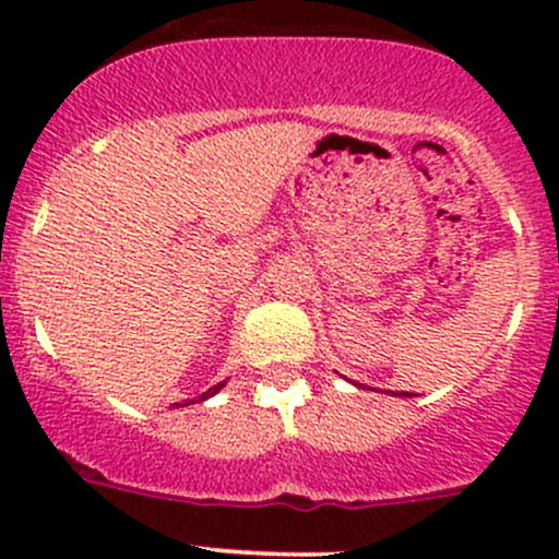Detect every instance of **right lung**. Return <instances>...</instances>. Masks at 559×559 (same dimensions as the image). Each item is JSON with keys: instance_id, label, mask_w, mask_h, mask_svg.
Here are the masks:
<instances>
[{"instance_id": "obj_1", "label": "right lung", "mask_w": 559, "mask_h": 559, "mask_svg": "<svg viewBox=\"0 0 559 559\" xmlns=\"http://www.w3.org/2000/svg\"><path fill=\"white\" fill-rule=\"evenodd\" d=\"M222 386H224V384H216V386H211V389H207V392H202L200 397H197V400H207V397H211V394H216L218 389H222ZM191 403H194V400H191Z\"/></svg>"}]
</instances>
